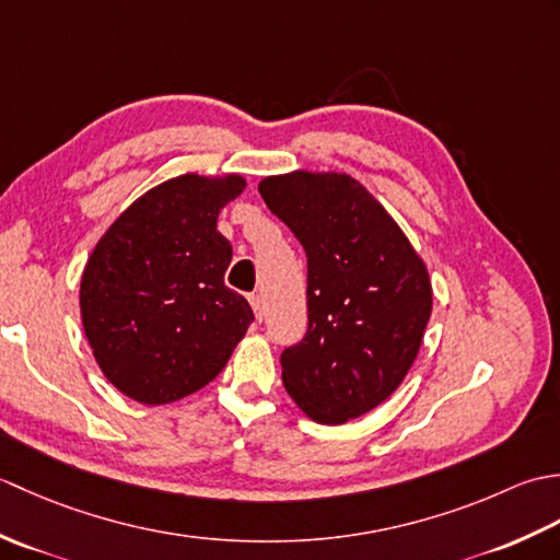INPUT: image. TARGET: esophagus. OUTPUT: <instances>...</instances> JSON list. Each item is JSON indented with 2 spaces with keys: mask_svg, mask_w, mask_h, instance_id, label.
Masks as SVG:
<instances>
[{
  "mask_svg": "<svg viewBox=\"0 0 560 560\" xmlns=\"http://www.w3.org/2000/svg\"><path fill=\"white\" fill-rule=\"evenodd\" d=\"M249 305H253L255 317H257V319H261V311H265V307H261V299H259L257 293H249Z\"/></svg>",
  "mask_w": 560,
  "mask_h": 560,
  "instance_id": "1",
  "label": "esophagus"
}]
</instances>
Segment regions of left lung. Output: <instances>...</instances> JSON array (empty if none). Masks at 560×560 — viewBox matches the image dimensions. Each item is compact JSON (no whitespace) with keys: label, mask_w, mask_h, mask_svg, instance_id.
Instances as JSON below:
<instances>
[{"label":"left lung","mask_w":560,"mask_h":560,"mask_svg":"<svg viewBox=\"0 0 560 560\" xmlns=\"http://www.w3.org/2000/svg\"><path fill=\"white\" fill-rule=\"evenodd\" d=\"M307 257V331L281 353L291 399L347 423L395 392L421 349L433 289L409 237L347 173L293 171L259 183Z\"/></svg>","instance_id":"obj_1"}]
</instances>
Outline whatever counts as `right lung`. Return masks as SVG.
<instances>
[{"instance_id":"add662e5","label":"right lung","mask_w":560,"mask_h":560,"mask_svg":"<svg viewBox=\"0 0 560 560\" xmlns=\"http://www.w3.org/2000/svg\"><path fill=\"white\" fill-rule=\"evenodd\" d=\"M243 175L171 177L132 201L93 247L81 323L103 375L129 399L171 404L209 385L253 323L223 283L233 247L219 211Z\"/></svg>"}]
</instances>
